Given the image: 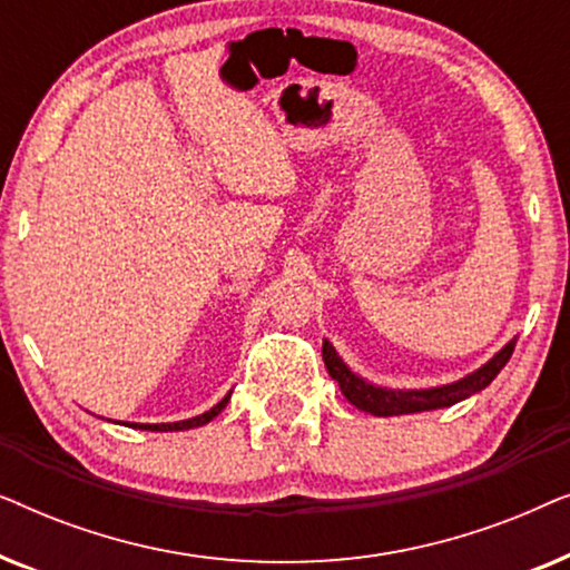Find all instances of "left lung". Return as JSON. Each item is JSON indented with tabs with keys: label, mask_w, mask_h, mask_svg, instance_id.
I'll return each instance as SVG.
<instances>
[{
	"label": "left lung",
	"mask_w": 570,
	"mask_h": 570,
	"mask_svg": "<svg viewBox=\"0 0 570 570\" xmlns=\"http://www.w3.org/2000/svg\"><path fill=\"white\" fill-rule=\"evenodd\" d=\"M517 347V340H511L501 353H495L490 361L478 368L470 376L454 381V384L446 386H435V389H384V386H373L371 381H365L347 368L342 363V357L337 355V350L332 347L330 340H324L322 355L326 363V371L330 376L337 381L342 394L350 404H355L357 410L371 412V415L379 417H392V415H410V412H425V410H441V407H451V404L466 400V396L478 394L485 389L490 381H493L509 357Z\"/></svg>",
	"instance_id": "left-lung-1"
}]
</instances>
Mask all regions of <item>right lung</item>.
I'll return each mask as SVG.
<instances>
[{"mask_svg": "<svg viewBox=\"0 0 570 570\" xmlns=\"http://www.w3.org/2000/svg\"><path fill=\"white\" fill-rule=\"evenodd\" d=\"M228 400H230V392L225 394L223 400L217 402L213 410H207L205 415H197V417H191V420H178V423H158V425H137V423H131V428H139V431H189V428H199V425L209 423V420H213V417L220 415V412L225 410V404H228Z\"/></svg>", "mask_w": 570, "mask_h": 570, "instance_id": "add662e5", "label": "right lung"}]
</instances>
